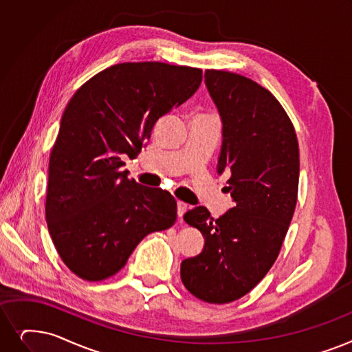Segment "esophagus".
I'll list each match as a JSON object with an SVG mask.
<instances>
[{"label":"esophagus","mask_w":352,"mask_h":352,"mask_svg":"<svg viewBox=\"0 0 352 352\" xmlns=\"http://www.w3.org/2000/svg\"><path fill=\"white\" fill-rule=\"evenodd\" d=\"M187 208H188V204H186L184 201H177V212H178L179 219L184 216V212L187 211Z\"/></svg>","instance_id":"obj_1"}]
</instances>
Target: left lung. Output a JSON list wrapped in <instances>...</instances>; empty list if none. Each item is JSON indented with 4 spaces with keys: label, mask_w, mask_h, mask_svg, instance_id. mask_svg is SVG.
<instances>
[{
    "label": "left lung",
    "mask_w": 352,
    "mask_h": 352,
    "mask_svg": "<svg viewBox=\"0 0 352 352\" xmlns=\"http://www.w3.org/2000/svg\"><path fill=\"white\" fill-rule=\"evenodd\" d=\"M204 78L223 122L217 173H230L226 188L234 206L216 220L203 206L184 214L206 243L181 262V280L198 299L228 303L249 294L279 256L298 200L299 146L267 89L224 70Z\"/></svg>",
    "instance_id": "1"
}]
</instances>
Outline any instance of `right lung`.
<instances>
[{"mask_svg":"<svg viewBox=\"0 0 352 352\" xmlns=\"http://www.w3.org/2000/svg\"><path fill=\"white\" fill-rule=\"evenodd\" d=\"M201 80L195 67L120 63L69 100L50 154L45 221L57 253L80 279L113 276L145 236L175 223V198L129 179L122 158L138 154L155 122Z\"/></svg>","mask_w":352,"mask_h":352,"instance_id":"add662e5","label":"right lung"}]
</instances>
